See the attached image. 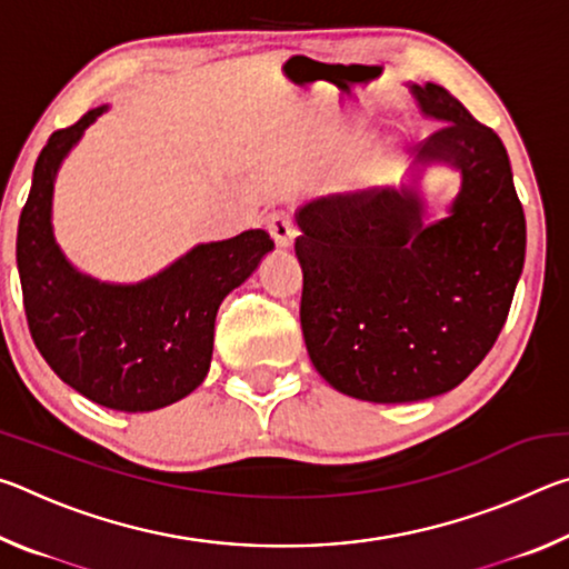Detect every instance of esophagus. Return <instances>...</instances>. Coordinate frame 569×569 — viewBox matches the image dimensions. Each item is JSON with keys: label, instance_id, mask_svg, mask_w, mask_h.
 <instances>
[{"label": "esophagus", "instance_id": "esophagus-1", "mask_svg": "<svg viewBox=\"0 0 569 569\" xmlns=\"http://www.w3.org/2000/svg\"><path fill=\"white\" fill-rule=\"evenodd\" d=\"M266 226H268V233L273 236V240L281 248H288L293 243L296 226H293V218L288 216L286 210H273V213L266 218Z\"/></svg>", "mask_w": 569, "mask_h": 569}]
</instances>
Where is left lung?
Listing matches in <instances>:
<instances>
[{"instance_id": "left-lung-1", "label": "left lung", "mask_w": 569, "mask_h": 569, "mask_svg": "<svg viewBox=\"0 0 569 569\" xmlns=\"http://www.w3.org/2000/svg\"><path fill=\"white\" fill-rule=\"evenodd\" d=\"M411 94L439 122L419 162L461 178L449 216L423 223V200L407 186L319 198L296 213L308 356L336 391L377 403L459 387L495 346L525 266V210L499 134L435 82Z\"/></svg>"}]
</instances>
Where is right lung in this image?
I'll use <instances>...</instances> for the list:
<instances>
[{
  "label": "right lung",
  "mask_w": 569,
  "mask_h": 569,
  "mask_svg": "<svg viewBox=\"0 0 569 569\" xmlns=\"http://www.w3.org/2000/svg\"><path fill=\"white\" fill-rule=\"evenodd\" d=\"M108 110H90L50 134L34 162L19 216L17 268L34 346L82 397L114 411H152L203 383L223 298L273 250L266 230L200 243L140 283H102L67 261L52 233L54 176L82 132Z\"/></svg>",
  "instance_id": "add662e5"
}]
</instances>
